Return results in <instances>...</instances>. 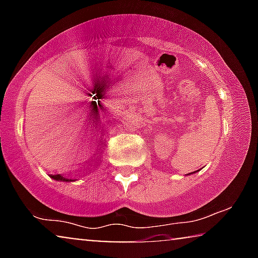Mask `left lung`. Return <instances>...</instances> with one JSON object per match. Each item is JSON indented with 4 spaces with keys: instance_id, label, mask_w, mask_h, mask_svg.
<instances>
[{
    "instance_id": "1",
    "label": "left lung",
    "mask_w": 258,
    "mask_h": 258,
    "mask_svg": "<svg viewBox=\"0 0 258 258\" xmlns=\"http://www.w3.org/2000/svg\"><path fill=\"white\" fill-rule=\"evenodd\" d=\"M195 172H197V171H195Z\"/></svg>"
}]
</instances>
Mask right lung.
Segmentation results:
<instances>
[{"label":"right lung","mask_w":258,"mask_h":258,"mask_svg":"<svg viewBox=\"0 0 258 258\" xmlns=\"http://www.w3.org/2000/svg\"><path fill=\"white\" fill-rule=\"evenodd\" d=\"M53 179L55 180H59V182H73V180L75 179H70V178H65V177L60 176V174H53V176H51Z\"/></svg>","instance_id":"1"}]
</instances>
